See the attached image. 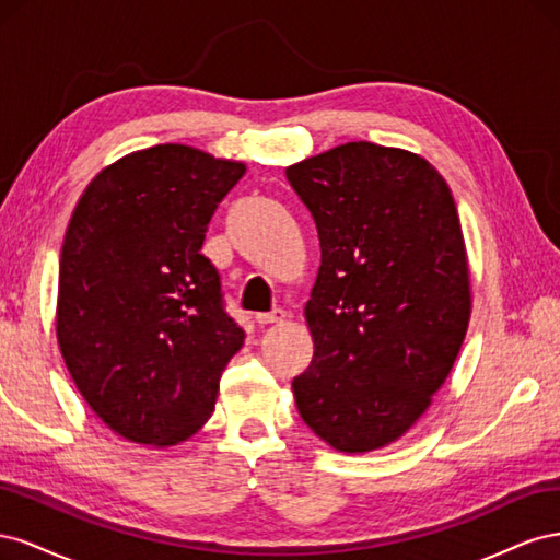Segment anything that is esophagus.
Listing matches in <instances>:
<instances>
[{"label": "esophagus", "mask_w": 560, "mask_h": 560, "mask_svg": "<svg viewBox=\"0 0 560 560\" xmlns=\"http://www.w3.org/2000/svg\"><path fill=\"white\" fill-rule=\"evenodd\" d=\"M284 315L287 313L282 308H273L270 313H257V317H254V319H257L259 325H273V322H282Z\"/></svg>", "instance_id": "34e87169"}]
</instances>
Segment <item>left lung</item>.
<instances>
[{"mask_svg":"<svg viewBox=\"0 0 560 560\" xmlns=\"http://www.w3.org/2000/svg\"><path fill=\"white\" fill-rule=\"evenodd\" d=\"M284 175L322 249L296 409L336 451H376L425 413L465 341L471 296L455 200L425 159L374 142L334 147Z\"/></svg>","mask_w":560,"mask_h":560,"instance_id":"1","label":"left lung"}]
</instances>
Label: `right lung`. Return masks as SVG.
<instances>
[{"instance_id":"right-lung-1","label":"right lung","mask_w":560,"mask_h":560,"mask_svg":"<svg viewBox=\"0 0 560 560\" xmlns=\"http://www.w3.org/2000/svg\"><path fill=\"white\" fill-rule=\"evenodd\" d=\"M245 165L156 144L105 167L79 198L58 276V343L97 418L128 442L175 446L214 411L245 341L200 254Z\"/></svg>"}]
</instances>
